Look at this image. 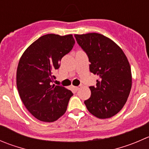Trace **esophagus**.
<instances>
[{
	"mask_svg": "<svg viewBox=\"0 0 149 149\" xmlns=\"http://www.w3.org/2000/svg\"><path fill=\"white\" fill-rule=\"evenodd\" d=\"M79 88H80V86H74V89H76V91H78L79 89Z\"/></svg>",
	"mask_w": 149,
	"mask_h": 149,
	"instance_id": "34e87169",
	"label": "esophagus"
}]
</instances>
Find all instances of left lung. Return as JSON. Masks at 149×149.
Returning a JSON list of instances; mask_svg holds the SVG:
<instances>
[{"label":"left lung","instance_id":"obj_1","mask_svg":"<svg viewBox=\"0 0 149 149\" xmlns=\"http://www.w3.org/2000/svg\"><path fill=\"white\" fill-rule=\"evenodd\" d=\"M78 44L87 54L91 73L97 75L96 86H89L91 96L84 101L88 111L99 119L119 113L126 103L132 87V73L122 49L103 35H75Z\"/></svg>","mask_w":149,"mask_h":149}]
</instances>
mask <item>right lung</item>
Listing matches in <instances>:
<instances>
[{"label":"right lung","mask_w":149,"mask_h":149,"mask_svg":"<svg viewBox=\"0 0 149 149\" xmlns=\"http://www.w3.org/2000/svg\"><path fill=\"white\" fill-rule=\"evenodd\" d=\"M74 44L72 35H44L20 58L17 70V89L24 106L38 120L54 122L66 111L73 93L52 83L56 78L53 73Z\"/></svg>","instance_id":"add662e5"}]
</instances>
